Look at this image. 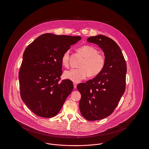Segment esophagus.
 Segmentation results:
<instances>
[{
    "instance_id": "1",
    "label": "esophagus",
    "mask_w": 149,
    "mask_h": 149,
    "mask_svg": "<svg viewBox=\"0 0 149 149\" xmlns=\"http://www.w3.org/2000/svg\"><path fill=\"white\" fill-rule=\"evenodd\" d=\"M77 85V83H76V82H73V86H74V89H76V88Z\"/></svg>"
}]
</instances>
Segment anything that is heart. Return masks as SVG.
Segmentation results:
<instances>
[{
  "instance_id": "heart-1",
  "label": "heart",
  "mask_w": 149,
  "mask_h": 149,
  "mask_svg": "<svg viewBox=\"0 0 149 149\" xmlns=\"http://www.w3.org/2000/svg\"><path fill=\"white\" fill-rule=\"evenodd\" d=\"M78 50L85 58L79 66L81 68L66 70L64 73V77L74 82H79L85 79L89 75L90 77L99 75L106 65L105 56L98 53V50L95 47L90 45L83 46ZM70 57V50L66 51L62 56L61 63L65 67L69 65Z\"/></svg>"
}]
</instances>
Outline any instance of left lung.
Masks as SVG:
<instances>
[{"label": "left lung", "mask_w": 149, "mask_h": 149, "mask_svg": "<svg viewBox=\"0 0 149 149\" xmlns=\"http://www.w3.org/2000/svg\"><path fill=\"white\" fill-rule=\"evenodd\" d=\"M87 40L98 45L106 59L99 75L77 86L81 95L79 107L82 116L95 121L109 116L118 105L125 90L127 68L121 50L113 40L98 35Z\"/></svg>", "instance_id": "obj_1"}]
</instances>
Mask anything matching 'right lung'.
<instances>
[{
  "mask_svg": "<svg viewBox=\"0 0 149 149\" xmlns=\"http://www.w3.org/2000/svg\"><path fill=\"white\" fill-rule=\"evenodd\" d=\"M79 36L43 34L29 45L23 54L19 72L20 95L36 115L56 116L73 89L72 81H60L61 58Z\"/></svg>",
  "mask_w": 149,
  "mask_h": 149,
  "instance_id": "add662e5",
  "label": "right lung"
}]
</instances>
